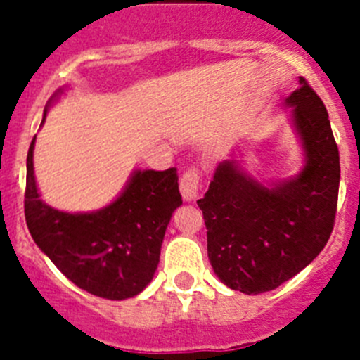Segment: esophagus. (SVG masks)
Segmentation results:
<instances>
[{
	"mask_svg": "<svg viewBox=\"0 0 360 360\" xmlns=\"http://www.w3.org/2000/svg\"><path fill=\"white\" fill-rule=\"evenodd\" d=\"M200 191V174L198 169H189L182 174L180 180V193L186 202H193L198 196Z\"/></svg>",
	"mask_w": 360,
	"mask_h": 360,
	"instance_id": "obj_1",
	"label": "esophagus"
}]
</instances>
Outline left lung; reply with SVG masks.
<instances>
[{
    "mask_svg": "<svg viewBox=\"0 0 360 360\" xmlns=\"http://www.w3.org/2000/svg\"><path fill=\"white\" fill-rule=\"evenodd\" d=\"M285 106L303 153L297 173L262 182L234 148L196 202L214 274L247 295L274 290L299 274L324 249L333 229L341 165L328 111L303 77Z\"/></svg>",
    "mask_w": 360,
    "mask_h": 360,
    "instance_id": "8db88e82",
    "label": "left lung"
}]
</instances>
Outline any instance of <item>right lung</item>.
I'll return each mask as SVG.
<instances>
[{
    "label": "right lung",
    "mask_w": 360,
    "mask_h": 360,
    "mask_svg": "<svg viewBox=\"0 0 360 360\" xmlns=\"http://www.w3.org/2000/svg\"><path fill=\"white\" fill-rule=\"evenodd\" d=\"M61 86L44 108L53 106ZM32 141L27 157L25 218L43 254L82 290L122 301L141 294L157 272L162 241L174 209L182 205L176 169H133L113 202L97 211L68 212L41 198Z\"/></svg>",
    "instance_id": "add662e5"
}]
</instances>
